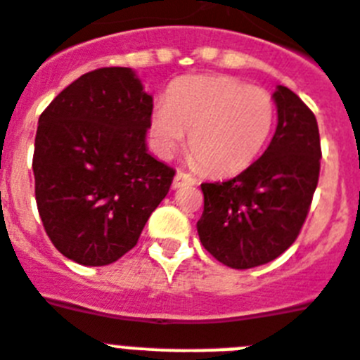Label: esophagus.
<instances>
[{
    "mask_svg": "<svg viewBox=\"0 0 360 360\" xmlns=\"http://www.w3.org/2000/svg\"><path fill=\"white\" fill-rule=\"evenodd\" d=\"M192 185H195V179L190 174H186V172H177L174 177V183H172V186H174V188H181V186H192Z\"/></svg>",
    "mask_w": 360,
    "mask_h": 360,
    "instance_id": "1",
    "label": "esophagus"
}]
</instances>
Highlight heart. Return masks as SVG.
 Returning a JSON list of instances; mask_svg holds the SVG:
<instances>
[{"label":"heart","mask_w":360,"mask_h":360,"mask_svg":"<svg viewBox=\"0 0 360 360\" xmlns=\"http://www.w3.org/2000/svg\"><path fill=\"white\" fill-rule=\"evenodd\" d=\"M276 120L270 92L226 75H194L155 103L150 136L155 150L172 157L190 136V153L205 170L233 175L261 155Z\"/></svg>","instance_id":"b5f03b06"}]
</instances>
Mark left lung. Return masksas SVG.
<instances>
[{
  "instance_id": "left-lung-1",
  "label": "left lung",
  "mask_w": 360,
  "mask_h": 360,
  "mask_svg": "<svg viewBox=\"0 0 360 360\" xmlns=\"http://www.w3.org/2000/svg\"><path fill=\"white\" fill-rule=\"evenodd\" d=\"M270 146L240 175L203 183L198 235L221 264L246 270L285 253L300 235L320 175V133L312 110L290 89L274 92Z\"/></svg>"
}]
</instances>
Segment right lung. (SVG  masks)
<instances>
[{
    "mask_svg": "<svg viewBox=\"0 0 360 360\" xmlns=\"http://www.w3.org/2000/svg\"><path fill=\"white\" fill-rule=\"evenodd\" d=\"M153 98L131 68L81 75L38 118L33 174L44 229L64 257L105 266L133 250L175 170L148 151Z\"/></svg>",
    "mask_w": 360,
    "mask_h": 360,
    "instance_id": "add662e5",
    "label": "right lung"
}]
</instances>
